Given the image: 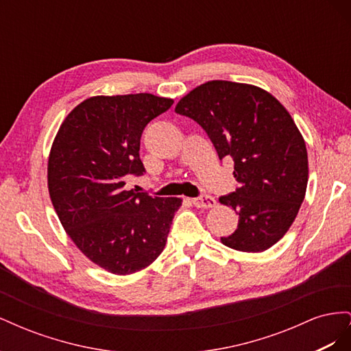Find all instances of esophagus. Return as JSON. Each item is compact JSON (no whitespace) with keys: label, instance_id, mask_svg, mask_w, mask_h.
I'll list each match as a JSON object with an SVG mask.
<instances>
[{"label":"esophagus","instance_id":"1","mask_svg":"<svg viewBox=\"0 0 351 351\" xmlns=\"http://www.w3.org/2000/svg\"><path fill=\"white\" fill-rule=\"evenodd\" d=\"M193 205L196 208H204V209H209V208H214L217 205L215 199L209 196V195H202L199 197L193 199Z\"/></svg>","mask_w":351,"mask_h":351}]
</instances>
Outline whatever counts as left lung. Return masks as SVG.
Instances as JSON below:
<instances>
[{"label": "left lung", "instance_id": "1", "mask_svg": "<svg viewBox=\"0 0 351 351\" xmlns=\"http://www.w3.org/2000/svg\"><path fill=\"white\" fill-rule=\"evenodd\" d=\"M176 112L195 120L219 159L232 158L239 187L221 196L239 214L222 244L240 252H263L284 237L303 204L307 151L302 133L281 102L246 83L210 80L190 90Z\"/></svg>", "mask_w": 351, "mask_h": 351}]
</instances>
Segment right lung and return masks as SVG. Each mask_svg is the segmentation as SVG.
<instances>
[{"mask_svg": "<svg viewBox=\"0 0 351 351\" xmlns=\"http://www.w3.org/2000/svg\"><path fill=\"white\" fill-rule=\"evenodd\" d=\"M152 93L92 97L60 125L48 159V190L67 236L98 267L115 275L141 271L161 254L178 197L125 190L145 173L141 137L173 105Z\"/></svg>", "mask_w": 351, "mask_h": 351, "instance_id": "add662e5", "label": "right lung"}]
</instances>
